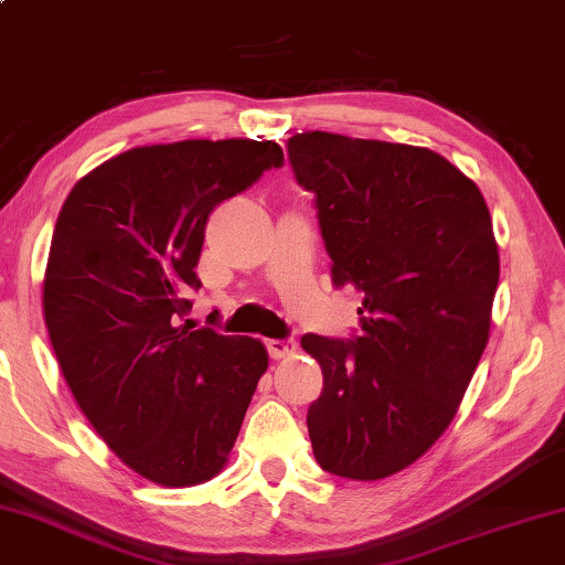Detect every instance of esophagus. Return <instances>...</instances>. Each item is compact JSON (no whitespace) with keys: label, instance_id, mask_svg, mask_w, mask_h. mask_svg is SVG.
Masks as SVG:
<instances>
[{"label":"esophagus","instance_id":"34e87169","mask_svg":"<svg viewBox=\"0 0 565 565\" xmlns=\"http://www.w3.org/2000/svg\"><path fill=\"white\" fill-rule=\"evenodd\" d=\"M295 348H298L295 340H267V353H270L273 360L290 358L295 353Z\"/></svg>","mask_w":565,"mask_h":565}]
</instances>
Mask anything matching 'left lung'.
I'll return each mask as SVG.
<instances>
[{
  "label": "left lung",
  "mask_w": 565,
  "mask_h": 565,
  "mask_svg": "<svg viewBox=\"0 0 565 565\" xmlns=\"http://www.w3.org/2000/svg\"><path fill=\"white\" fill-rule=\"evenodd\" d=\"M295 178L316 192L335 288L363 295L360 335H305L322 393L308 411L328 473L381 480L450 420L488 345L498 245L478 184L428 147L302 132Z\"/></svg>",
  "instance_id": "obj_1"
}]
</instances>
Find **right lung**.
Returning a JSON list of instances; mask_svg holds the SVG:
<instances>
[{
    "mask_svg": "<svg viewBox=\"0 0 565 565\" xmlns=\"http://www.w3.org/2000/svg\"><path fill=\"white\" fill-rule=\"evenodd\" d=\"M273 140L135 147L87 172L54 225L42 310L74 401L109 450L157 486L227 463L267 350L192 330L210 212L280 168Z\"/></svg>",
    "mask_w": 565,
    "mask_h": 565,
    "instance_id": "1",
    "label": "right lung"
}]
</instances>
